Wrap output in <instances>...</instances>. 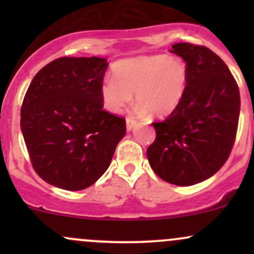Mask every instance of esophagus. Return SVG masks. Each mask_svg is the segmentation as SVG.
I'll return each instance as SVG.
<instances>
[{
  "mask_svg": "<svg viewBox=\"0 0 254 254\" xmlns=\"http://www.w3.org/2000/svg\"><path fill=\"white\" fill-rule=\"evenodd\" d=\"M137 124V119L132 118V117H127V131H130L132 127H135Z\"/></svg>",
  "mask_w": 254,
  "mask_h": 254,
  "instance_id": "esophagus-1",
  "label": "esophagus"
}]
</instances>
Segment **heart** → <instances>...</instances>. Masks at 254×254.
Returning a JSON list of instances; mask_svg holds the SVG:
<instances>
[{
  "mask_svg": "<svg viewBox=\"0 0 254 254\" xmlns=\"http://www.w3.org/2000/svg\"><path fill=\"white\" fill-rule=\"evenodd\" d=\"M188 81V69L174 57L145 56L122 60L112 68V78L100 87L104 105L113 113L121 112L132 94L138 103L137 111L162 117L170 115L182 101Z\"/></svg>",
  "mask_w": 254,
  "mask_h": 254,
  "instance_id": "1",
  "label": "heart"
}]
</instances>
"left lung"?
I'll return each mask as SVG.
<instances>
[{"label":"left lung","mask_w":254,"mask_h":254,"mask_svg":"<svg viewBox=\"0 0 254 254\" xmlns=\"http://www.w3.org/2000/svg\"><path fill=\"white\" fill-rule=\"evenodd\" d=\"M172 52L186 62L188 81L177 109L155 122L147 149L150 167L165 182L190 186L226 164L237 137L240 93L226 63L210 49L178 43Z\"/></svg>","instance_id":"1"}]
</instances>
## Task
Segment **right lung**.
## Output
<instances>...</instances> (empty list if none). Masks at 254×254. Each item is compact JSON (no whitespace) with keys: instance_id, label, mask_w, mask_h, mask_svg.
I'll return each mask as SVG.
<instances>
[{"instance_id":"obj_1","label":"right lung","mask_w":254,"mask_h":254,"mask_svg":"<svg viewBox=\"0 0 254 254\" xmlns=\"http://www.w3.org/2000/svg\"><path fill=\"white\" fill-rule=\"evenodd\" d=\"M105 58L61 57L37 72L21 106L31 164L46 183L83 190L106 172L127 132L125 119L103 109Z\"/></svg>"}]
</instances>
